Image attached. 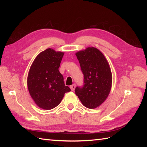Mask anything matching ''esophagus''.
Returning a JSON list of instances; mask_svg holds the SVG:
<instances>
[{"label": "esophagus", "mask_w": 147, "mask_h": 147, "mask_svg": "<svg viewBox=\"0 0 147 147\" xmlns=\"http://www.w3.org/2000/svg\"><path fill=\"white\" fill-rule=\"evenodd\" d=\"M70 88H71V90H72V91H74V89H75V88H76V84H73V85H71Z\"/></svg>", "instance_id": "34e87169"}]
</instances>
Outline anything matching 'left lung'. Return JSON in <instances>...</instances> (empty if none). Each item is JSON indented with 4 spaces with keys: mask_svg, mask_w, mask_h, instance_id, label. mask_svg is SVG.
Instances as JSON below:
<instances>
[{
    "mask_svg": "<svg viewBox=\"0 0 147 147\" xmlns=\"http://www.w3.org/2000/svg\"><path fill=\"white\" fill-rule=\"evenodd\" d=\"M84 79L82 86L76 87L75 93L83 105L95 109L107 98L112 86V73L102 53L88 47L76 54Z\"/></svg>",
    "mask_w": 147,
    "mask_h": 147,
    "instance_id": "obj_1",
    "label": "left lung"
}]
</instances>
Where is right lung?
<instances>
[{
    "instance_id": "obj_1",
    "label": "right lung",
    "mask_w": 147,
    "mask_h": 147,
    "mask_svg": "<svg viewBox=\"0 0 147 147\" xmlns=\"http://www.w3.org/2000/svg\"><path fill=\"white\" fill-rule=\"evenodd\" d=\"M63 55V52L47 49L37 55L30 69L27 80L30 94L45 110L57 107L65 93L71 91L59 71Z\"/></svg>"
}]
</instances>
